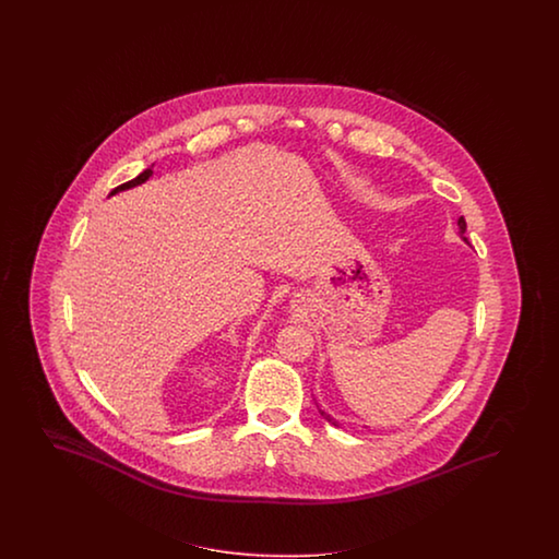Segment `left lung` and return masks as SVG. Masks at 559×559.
Returning <instances> with one entry per match:
<instances>
[{
	"label": "left lung",
	"instance_id": "8db88e82",
	"mask_svg": "<svg viewBox=\"0 0 559 559\" xmlns=\"http://www.w3.org/2000/svg\"><path fill=\"white\" fill-rule=\"evenodd\" d=\"M457 225L459 234H461V237H463V239L467 241V237H465V229H467V223H465V219H463V217H459ZM320 414H322L323 418H325L328 423H332L334 424V426H338V423H336V420H334V418H332L330 414H325V412H322V409H320Z\"/></svg>",
	"mask_w": 559,
	"mask_h": 559
}]
</instances>
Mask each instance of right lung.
<instances>
[{
    "label": "right lung",
    "instance_id": "1",
    "mask_svg": "<svg viewBox=\"0 0 559 559\" xmlns=\"http://www.w3.org/2000/svg\"><path fill=\"white\" fill-rule=\"evenodd\" d=\"M152 174V168H147L145 171H141V174H139L136 178H133V180H129V182H124V185H120V187L115 188L110 194H117V192H120V190H127V188L139 187V185H143Z\"/></svg>",
    "mask_w": 559,
    "mask_h": 559
}]
</instances>
